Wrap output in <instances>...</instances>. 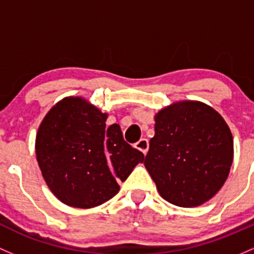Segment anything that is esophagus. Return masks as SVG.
Returning <instances> with one entry per match:
<instances>
[{
  "mask_svg": "<svg viewBox=\"0 0 254 254\" xmlns=\"http://www.w3.org/2000/svg\"><path fill=\"white\" fill-rule=\"evenodd\" d=\"M135 148L139 149V150L142 151V153L145 155L146 151H148V149H149V142H148V139H145V138H142V139L138 140V142L135 143Z\"/></svg>",
  "mask_w": 254,
  "mask_h": 254,
  "instance_id": "1",
  "label": "esophagus"
}]
</instances>
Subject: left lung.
<instances>
[{
    "label": "left lung",
    "mask_w": 254,
    "mask_h": 254,
    "mask_svg": "<svg viewBox=\"0 0 254 254\" xmlns=\"http://www.w3.org/2000/svg\"><path fill=\"white\" fill-rule=\"evenodd\" d=\"M234 159L231 130L219 112L199 101H180L155 115L144 165L164 199L198 206L218 193Z\"/></svg>",
    "instance_id": "obj_1"
}]
</instances>
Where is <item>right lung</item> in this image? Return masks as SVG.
<instances>
[{
	"label": "right lung",
	"instance_id": "add662e5",
	"mask_svg": "<svg viewBox=\"0 0 254 254\" xmlns=\"http://www.w3.org/2000/svg\"><path fill=\"white\" fill-rule=\"evenodd\" d=\"M103 114L83 98H64L44 117L35 139L36 160L46 185L64 204L94 208L108 202L144 155L106 127Z\"/></svg>",
	"mask_w": 254,
	"mask_h": 254
}]
</instances>
